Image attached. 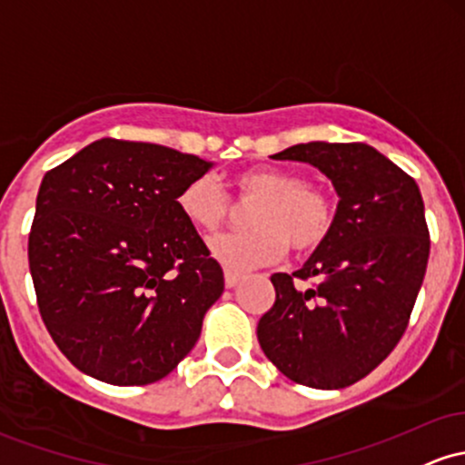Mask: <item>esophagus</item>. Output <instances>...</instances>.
<instances>
[{
  "label": "esophagus",
  "mask_w": 465,
  "mask_h": 465,
  "mask_svg": "<svg viewBox=\"0 0 465 465\" xmlns=\"http://www.w3.org/2000/svg\"><path fill=\"white\" fill-rule=\"evenodd\" d=\"M238 282H241V273L232 272V269H224V287L233 289Z\"/></svg>",
  "instance_id": "obj_1"
}]
</instances>
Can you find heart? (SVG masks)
Listing matches in <instances>:
<instances>
[{
    "label": "heart",
    "mask_w": 465,
    "mask_h": 465,
    "mask_svg": "<svg viewBox=\"0 0 465 465\" xmlns=\"http://www.w3.org/2000/svg\"><path fill=\"white\" fill-rule=\"evenodd\" d=\"M242 201H253L247 212V232L216 236L209 252L232 272H249L278 262L291 247L309 253L329 238L333 207L320 187L278 167H258L236 178ZM185 221L198 232H216L229 216V198L213 176H196L176 198Z\"/></svg>",
    "instance_id": "heart-1"
}]
</instances>
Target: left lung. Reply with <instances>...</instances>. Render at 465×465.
Here are the masks:
<instances>
[{"mask_svg": "<svg viewBox=\"0 0 465 465\" xmlns=\"http://www.w3.org/2000/svg\"><path fill=\"white\" fill-rule=\"evenodd\" d=\"M273 158L318 167L340 203L304 267L272 275L275 302L258 322L260 349L291 381L344 389L389 357L415 307L430 253L420 187L366 143L311 141ZM313 277L311 290L294 284Z\"/></svg>", "mask_w": 465, "mask_h": 465, "instance_id": "obj_1", "label": "left lung"}]
</instances>
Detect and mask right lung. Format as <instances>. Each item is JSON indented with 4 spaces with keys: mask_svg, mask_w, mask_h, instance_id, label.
Masks as SVG:
<instances>
[{
    "mask_svg": "<svg viewBox=\"0 0 465 465\" xmlns=\"http://www.w3.org/2000/svg\"><path fill=\"white\" fill-rule=\"evenodd\" d=\"M212 165L154 143L101 139L44 176L30 275L45 329L81 373L152 384L201 338L224 278L176 198Z\"/></svg>",
    "mask_w": 465,
    "mask_h": 465,
    "instance_id": "1",
    "label": "right lung"
}]
</instances>
